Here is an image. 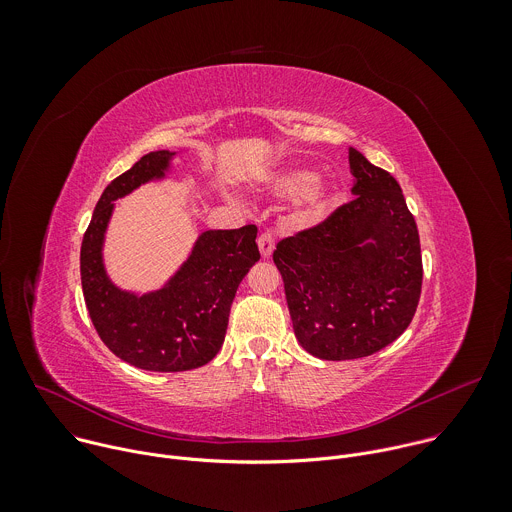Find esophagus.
I'll list each match as a JSON object with an SVG mask.
<instances>
[{
  "instance_id": "1",
  "label": "esophagus",
  "mask_w": 512,
  "mask_h": 512,
  "mask_svg": "<svg viewBox=\"0 0 512 512\" xmlns=\"http://www.w3.org/2000/svg\"><path fill=\"white\" fill-rule=\"evenodd\" d=\"M257 245H259V251H261V257L267 259L271 257L273 249H275V239L271 233H261L259 239H257Z\"/></svg>"
}]
</instances>
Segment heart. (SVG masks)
I'll return each mask as SVG.
<instances>
[{
    "instance_id": "obj_1",
    "label": "heart",
    "mask_w": 512,
    "mask_h": 512,
    "mask_svg": "<svg viewBox=\"0 0 512 512\" xmlns=\"http://www.w3.org/2000/svg\"><path fill=\"white\" fill-rule=\"evenodd\" d=\"M265 188L275 196L296 198L294 218L298 225L320 223L334 204L332 188L318 182L312 170L300 166H287L273 172L265 180Z\"/></svg>"
}]
</instances>
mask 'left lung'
Wrapping results in <instances>:
<instances>
[{"label":"left lung","mask_w":512,"mask_h":512,"mask_svg":"<svg viewBox=\"0 0 512 512\" xmlns=\"http://www.w3.org/2000/svg\"><path fill=\"white\" fill-rule=\"evenodd\" d=\"M348 162L354 198L273 251L296 338L322 360L379 352L421 296L419 233L401 186L354 148Z\"/></svg>","instance_id":"8db88e82"}]
</instances>
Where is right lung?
<instances>
[{"mask_svg": "<svg viewBox=\"0 0 512 512\" xmlns=\"http://www.w3.org/2000/svg\"><path fill=\"white\" fill-rule=\"evenodd\" d=\"M176 152L145 154L101 194L81 245L83 296L105 346L143 371L198 369L221 350L237 287L259 261L257 227L204 231L168 283L137 296L117 287L103 265V241L115 200L160 180Z\"/></svg>", "mask_w": 512, "mask_h": 512, "instance_id": "right-lung-1", "label": "right lung"}]
</instances>
